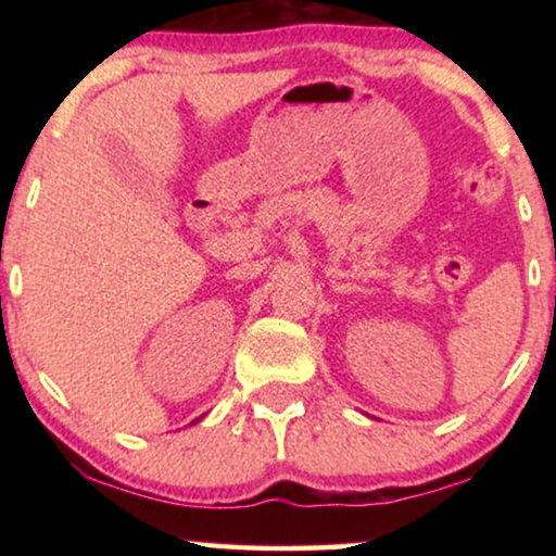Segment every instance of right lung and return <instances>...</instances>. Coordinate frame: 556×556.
Here are the masks:
<instances>
[{
    "mask_svg": "<svg viewBox=\"0 0 556 556\" xmlns=\"http://www.w3.org/2000/svg\"><path fill=\"white\" fill-rule=\"evenodd\" d=\"M199 419H201V417H199ZM199 419H193V421H191V425H195V421H199Z\"/></svg>",
    "mask_w": 556,
    "mask_h": 556,
    "instance_id": "1",
    "label": "right lung"
}]
</instances>
